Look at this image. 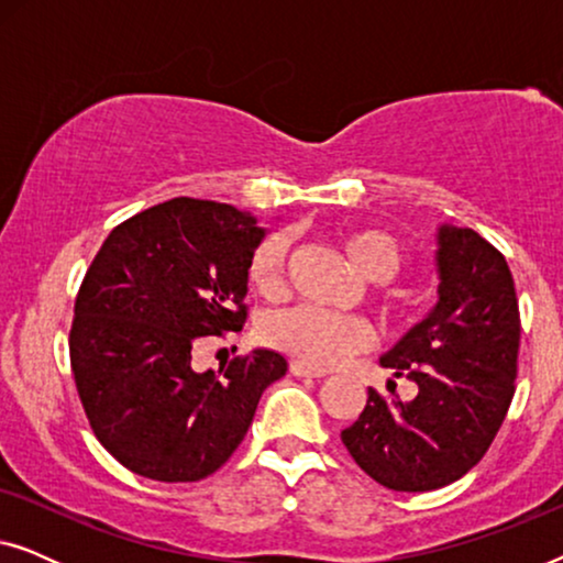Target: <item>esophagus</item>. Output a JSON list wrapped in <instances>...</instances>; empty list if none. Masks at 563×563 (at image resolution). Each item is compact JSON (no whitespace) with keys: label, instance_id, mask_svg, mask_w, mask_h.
Wrapping results in <instances>:
<instances>
[{"label":"esophagus","instance_id":"34e87169","mask_svg":"<svg viewBox=\"0 0 563 563\" xmlns=\"http://www.w3.org/2000/svg\"><path fill=\"white\" fill-rule=\"evenodd\" d=\"M289 372L295 374V376H310V379H320V376L328 374L325 368L307 366V364H302V361H289Z\"/></svg>","mask_w":563,"mask_h":563}]
</instances>
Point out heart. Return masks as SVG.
<instances>
[{
    "instance_id": "b5f03b06",
    "label": "heart",
    "mask_w": 563,
    "mask_h": 563,
    "mask_svg": "<svg viewBox=\"0 0 563 563\" xmlns=\"http://www.w3.org/2000/svg\"><path fill=\"white\" fill-rule=\"evenodd\" d=\"M343 251L356 272L372 282H395L405 268V253L389 233L376 228L353 230L343 238ZM284 266H287V235L272 233L253 249L249 258L251 287L266 299L284 295ZM261 338L272 349L287 353L307 366L328 368L353 353L366 351L374 330L356 314L325 312L318 307H291L264 322Z\"/></svg>"
}]
</instances>
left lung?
<instances>
[{"instance_id": "left-lung-1", "label": "left lung", "mask_w": 563, "mask_h": 563, "mask_svg": "<svg viewBox=\"0 0 563 563\" xmlns=\"http://www.w3.org/2000/svg\"><path fill=\"white\" fill-rule=\"evenodd\" d=\"M438 243L441 299L382 358L418 384V397L368 389L358 420L341 433L353 461L395 492L445 487L479 464L518 376L520 310L505 256L468 228L443 225Z\"/></svg>"}]
</instances>
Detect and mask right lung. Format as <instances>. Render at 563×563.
Here are the masks:
<instances>
[{"label": "right lung", "instance_id": "add662e5", "mask_svg": "<svg viewBox=\"0 0 563 563\" xmlns=\"http://www.w3.org/2000/svg\"><path fill=\"white\" fill-rule=\"evenodd\" d=\"M264 230L251 214L176 197L107 235L84 274L68 333L71 372L97 441L122 466L156 482L218 472L287 374L274 351H251L199 374V338L238 333L249 258Z\"/></svg>", "mask_w": 563, "mask_h": 563}]
</instances>
